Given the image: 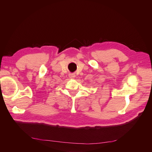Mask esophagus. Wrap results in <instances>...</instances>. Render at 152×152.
Segmentation results:
<instances>
[{
    "mask_svg": "<svg viewBox=\"0 0 152 152\" xmlns=\"http://www.w3.org/2000/svg\"><path fill=\"white\" fill-rule=\"evenodd\" d=\"M75 77H76V75L75 74H73V73H72V74H69V77L71 78V79H74V78H75Z\"/></svg>",
    "mask_w": 152,
    "mask_h": 152,
    "instance_id": "34e87169",
    "label": "esophagus"
}]
</instances>
